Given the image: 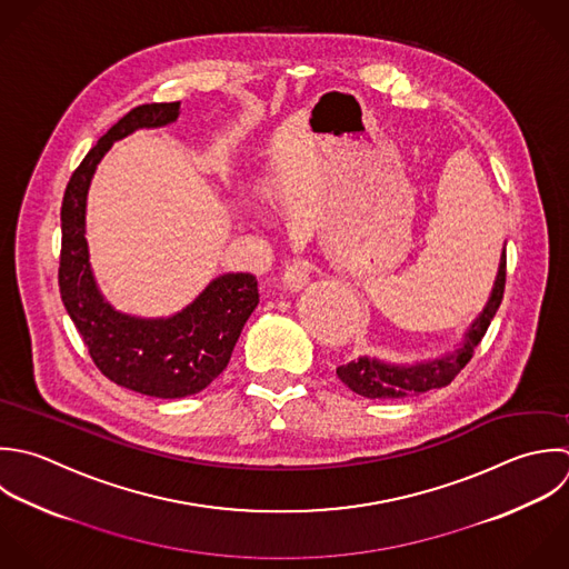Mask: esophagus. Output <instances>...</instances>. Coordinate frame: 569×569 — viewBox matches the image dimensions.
I'll list each match as a JSON object with an SVG mask.
<instances>
[{
    "label": "esophagus",
    "mask_w": 569,
    "mask_h": 569,
    "mask_svg": "<svg viewBox=\"0 0 569 569\" xmlns=\"http://www.w3.org/2000/svg\"><path fill=\"white\" fill-rule=\"evenodd\" d=\"M310 274H312V263H310L308 259H303V257H295V259H290V261L286 263L283 281H286L290 288L299 290V288H303V286L310 281Z\"/></svg>",
    "instance_id": "esophagus-1"
}]
</instances>
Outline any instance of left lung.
<instances>
[{
    "mask_svg": "<svg viewBox=\"0 0 569 569\" xmlns=\"http://www.w3.org/2000/svg\"><path fill=\"white\" fill-rule=\"evenodd\" d=\"M506 248L499 263V274L490 295L488 306L479 315V319L466 332V339L459 350L448 357L415 363V366H395L370 357H359L348 366L337 368V377L357 395L368 399H403L412 395H423L435 388H446L455 381V377L470 363L475 348L486 337L506 292Z\"/></svg>",
    "mask_w": 569,
    "mask_h": 569,
    "instance_id": "1",
    "label": "left lung"
}]
</instances>
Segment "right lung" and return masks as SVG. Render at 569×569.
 Instances as JSON below:
<instances>
[{
    "label": "right lung",
    "instance_id": "right-lung-1",
    "mask_svg": "<svg viewBox=\"0 0 569 569\" xmlns=\"http://www.w3.org/2000/svg\"><path fill=\"white\" fill-rule=\"evenodd\" d=\"M179 101L143 103L126 112L83 157L61 201L59 292L94 366L112 383L157 399H181L208 388L228 366L234 343L259 303L257 277H217L188 308L168 319L117 312L99 292L90 263L86 194L112 141L137 128L172 123Z\"/></svg>",
    "mask_w": 569,
    "mask_h": 569
}]
</instances>
